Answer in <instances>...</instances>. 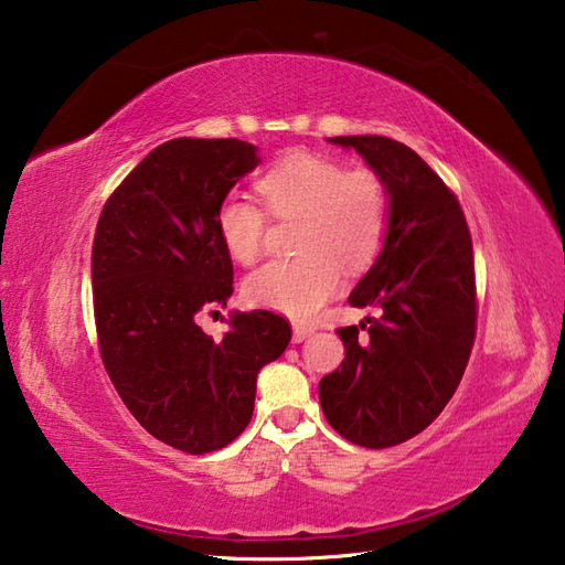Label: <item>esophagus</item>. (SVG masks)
<instances>
[{
    "label": "esophagus",
    "mask_w": 565,
    "mask_h": 565,
    "mask_svg": "<svg viewBox=\"0 0 565 565\" xmlns=\"http://www.w3.org/2000/svg\"><path fill=\"white\" fill-rule=\"evenodd\" d=\"M311 333H315V326H307V323H295L292 326V341L295 343H302L305 338H309Z\"/></svg>",
    "instance_id": "obj_1"
}]
</instances>
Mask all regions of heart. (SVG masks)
I'll return each instance as SVG.
<instances>
[{
    "label": "heart",
    "instance_id": "1",
    "mask_svg": "<svg viewBox=\"0 0 565 565\" xmlns=\"http://www.w3.org/2000/svg\"><path fill=\"white\" fill-rule=\"evenodd\" d=\"M275 217H302L292 260H270L244 282L254 307L297 321L311 319L338 292L341 263L360 270L382 250L388 227V193L372 169H350L311 152H292L258 181ZM266 210L242 195L217 207V232L227 254L254 263L266 239Z\"/></svg>",
    "mask_w": 565,
    "mask_h": 565
}]
</instances>
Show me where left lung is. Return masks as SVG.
Wrapping results in <instances>:
<instances>
[{
	"mask_svg": "<svg viewBox=\"0 0 565 565\" xmlns=\"http://www.w3.org/2000/svg\"><path fill=\"white\" fill-rule=\"evenodd\" d=\"M355 149L388 193L382 250L348 302L382 309L367 337L338 331L345 360L319 382L326 420L360 447L411 440L440 416L467 370L476 329L473 248L443 179L411 147L382 135L329 137Z\"/></svg>",
	"mask_w": 565,
	"mask_h": 565,
	"instance_id": "obj_1",
	"label": "left lung"
}]
</instances>
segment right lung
<instances>
[{
  "instance_id": "obj_1",
  "label": "right lung",
  "mask_w": 565,
  "mask_h": 565,
  "mask_svg": "<svg viewBox=\"0 0 565 565\" xmlns=\"http://www.w3.org/2000/svg\"><path fill=\"white\" fill-rule=\"evenodd\" d=\"M258 164V147L234 137L169 140L108 198L94 236V315L108 377L149 435L188 455L244 433L258 372L292 335L266 309L232 311L220 341L195 321L232 297L217 207Z\"/></svg>"
}]
</instances>
